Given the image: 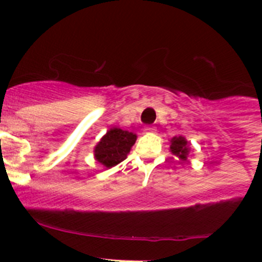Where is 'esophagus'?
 <instances>
[{
	"instance_id": "1",
	"label": "esophagus",
	"mask_w": 262,
	"mask_h": 262,
	"mask_svg": "<svg viewBox=\"0 0 262 262\" xmlns=\"http://www.w3.org/2000/svg\"><path fill=\"white\" fill-rule=\"evenodd\" d=\"M144 132H146V133H152V132H156V129L153 128V126H146V128H144Z\"/></svg>"
}]
</instances>
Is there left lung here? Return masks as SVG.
<instances>
[{
    "label": "left lung",
    "instance_id": "1",
    "mask_svg": "<svg viewBox=\"0 0 262 262\" xmlns=\"http://www.w3.org/2000/svg\"><path fill=\"white\" fill-rule=\"evenodd\" d=\"M191 150L190 148V143L186 141V138L182 136H175L173 138L170 139V152L173 156L179 158V160L185 162L187 161L189 153Z\"/></svg>",
    "mask_w": 262,
    "mask_h": 262
}]
</instances>
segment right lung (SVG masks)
Returning a JSON list of instances; mask_svg holds the SVG:
<instances>
[{
	"label": "right lung",
	"instance_id": "obj_1",
	"mask_svg": "<svg viewBox=\"0 0 262 262\" xmlns=\"http://www.w3.org/2000/svg\"><path fill=\"white\" fill-rule=\"evenodd\" d=\"M136 141V133L120 128L109 129L94 148L95 160L106 168L114 167L125 160Z\"/></svg>",
	"mask_w": 262,
	"mask_h": 262
}]
</instances>
